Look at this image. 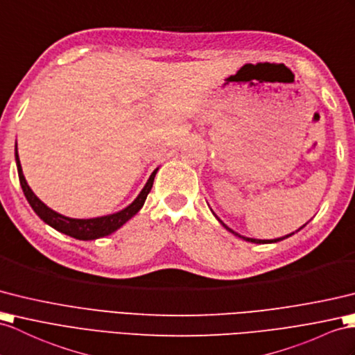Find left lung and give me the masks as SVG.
Here are the masks:
<instances>
[{"label":"left lung","mask_w":355,"mask_h":355,"mask_svg":"<svg viewBox=\"0 0 355 355\" xmlns=\"http://www.w3.org/2000/svg\"><path fill=\"white\" fill-rule=\"evenodd\" d=\"M214 214V212H212ZM215 215V214H214ZM215 218H217L221 224H223V226L224 227H226L230 233H233V235H235V236H238V238H241V239H244V241H248V243H254V244H272V243H279V241H283V239H286V238H289V236H292L293 235V233H295V232H293V233H289V235H286V236H282V238H275V239H254V238H247V236H243V235H239V233H236L235 230H232L230 227H227L226 226V224H224L218 217H217V215H215ZM307 224V223H306ZM306 224H304V226H306ZM304 226H302V227H304ZM302 227H300L298 230H301ZM297 230V232H298Z\"/></svg>","instance_id":"8db88e82"}]
</instances>
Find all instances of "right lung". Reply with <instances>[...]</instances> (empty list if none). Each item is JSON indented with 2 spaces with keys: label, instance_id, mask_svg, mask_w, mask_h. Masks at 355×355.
<instances>
[{
  "label": "right lung",
  "instance_id": "obj_1",
  "mask_svg": "<svg viewBox=\"0 0 355 355\" xmlns=\"http://www.w3.org/2000/svg\"><path fill=\"white\" fill-rule=\"evenodd\" d=\"M15 161H16V167H18V175H19V182L22 187V191H24L25 197H27V200H28L30 206L33 207V211L37 214V217H40V220L45 221L48 226H51L53 229L64 233V235H67V236L80 239V241H92V239L108 236L112 232H116L117 229L122 227L128 220H131L134 215L143 207V205L146 202V197H148V194L152 189L155 175H157V171H158V168L153 170V173L148 179V182H146L140 194L135 197V200L131 205L123 207L122 211L110 214V215H103V217H96V218H71V217H66V215L55 212L54 209H51V207H48L36 194L33 193V189L27 184V180H25V176L22 173L18 148H16V144H15Z\"/></svg>",
  "mask_w": 355,
  "mask_h": 355
}]
</instances>
